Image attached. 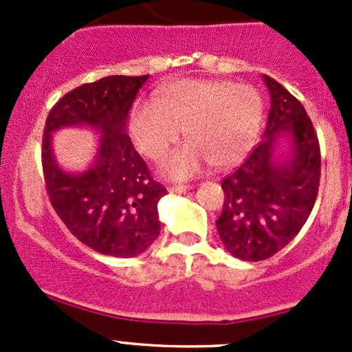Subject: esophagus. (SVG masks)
<instances>
[{"label":"esophagus","instance_id":"esophagus-1","mask_svg":"<svg viewBox=\"0 0 352 352\" xmlns=\"http://www.w3.org/2000/svg\"><path fill=\"white\" fill-rule=\"evenodd\" d=\"M170 194H187L189 190H192V186H170L166 187Z\"/></svg>","mask_w":352,"mask_h":352}]
</instances>
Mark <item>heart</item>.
<instances>
[{"label": "heart", "instance_id": "heart-1", "mask_svg": "<svg viewBox=\"0 0 352 352\" xmlns=\"http://www.w3.org/2000/svg\"><path fill=\"white\" fill-rule=\"evenodd\" d=\"M262 119V98L255 88L228 80H180L168 85L160 102L141 100L131 113L129 131L144 156L160 160L179 143L182 131L190 141L166 156L160 172L187 180L209 165L228 168L254 146Z\"/></svg>", "mask_w": 352, "mask_h": 352}]
</instances>
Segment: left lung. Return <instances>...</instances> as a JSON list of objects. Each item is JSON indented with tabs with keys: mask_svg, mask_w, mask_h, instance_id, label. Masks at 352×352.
Listing matches in <instances>:
<instances>
[{
	"mask_svg": "<svg viewBox=\"0 0 352 352\" xmlns=\"http://www.w3.org/2000/svg\"><path fill=\"white\" fill-rule=\"evenodd\" d=\"M271 97L264 136L239 170L221 182L216 221L226 250L240 261L272 257L307 223L320 184V146L303 105L262 76Z\"/></svg>",
	"mask_w": 352,
	"mask_h": 352,
	"instance_id": "8db88e82",
	"label": "left lung"
}]
</instances>
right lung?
<instances>
[{
  "label": "right lung",
  "instance_id": "add662e5",
  "mask_svg": "<svg viewBox=\"0 0 352 352\" xmlns=\"http://www.w3.org/2000/svg\"><path fill=\"white\" fill-rule=\"evenodd\" d=\"M148 76L113 74L81 85L49 112L42 168L52 208L87 247L112 257H136L160 235L158 202L166 194L127 134V119ZM78 126L99 134L85 170H66L52 148L54 134Z\"/></svg>",
  "mask_w": 352,
  "mask_h": 352
}]
</instances>
